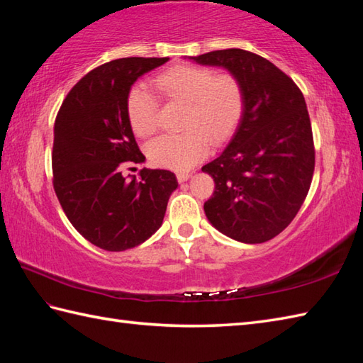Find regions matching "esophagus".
Masks as SVG:
<instances>
[{
	"label": "esophagus",
	"mask_w": 363,
	"mask_h": 363,
	"mask_svg": "<svg viewBox=\"0 0 363 363\" xmlns=\"http://www.w3.org/2000/svg\"><path fill=\"white\" fill-rule=\"evenodd\" d=\"M190 173L189 172H179V173H176V177H177V181L179 182H186L187 179H190Z\"/></svg>",
	"instance_id": "esophagus-1"
}]
</instances>
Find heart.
Returning <instances> with one entry per match:
<instances>
[{
    "label": "heart",
    "mask_w": 363,
    "mask_h": 363,
    "mask_svg": "<svg viewBox=\"0 0 363 363\" xmlns=\"http://www.w3.org/2000/svg\"><path fill=\"white\" fill-rule=\"evenodd\" d=\"M152 86L169 103L184 106L181 134L154 138L146 154L154 165L186 172L206 157L209 143H221L233 135L245 112V90L233 73H218L209 67L177 64L159 73ZM126 115L138 137L157 129L159 104L143 86L128 90Z\"/></svg>",
    "instance_id": "1"
}]
</instances>
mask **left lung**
Here are the masks:
<instances>
[{"instance_id": "1", "label": "left lung", "mask_w": 363, "mask_h": 363, "mask_svg": "<svg viewBox=\"0 0 363 363\" xmlns=\"http://www.w3.org/2000/svg\"><path fill=\"white\" fill-rule=\"evenodd\" d=\"M240 79L245 112L234 137L203 167L215 182L206 217L237 242L264 243L296 217L309 194L315 148L303 91L274 64L229 48L191 57Z\"/></svg>"}]
</instances>
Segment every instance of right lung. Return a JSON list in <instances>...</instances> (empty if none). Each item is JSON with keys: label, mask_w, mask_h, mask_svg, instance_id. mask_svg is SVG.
<instances>
[{"label": "right lung", "mask_w": 363, "mask_h": 363, "mask_svg": "<svg viewBox=\"0 0 363 363\" xmlns=\"http://www.w3.org/2000/svg\"><path fill=\"white\" fill-rule=\"evenodd\" d=\"M168 57H123L96 67L68 91L54 123L52 186L78 233L106 251L134 248L156 233L177 187L168 169H140L145 156L125 103L130 86Z\"/></svg>", "instance_id": "obj_1"}]
</instances>
